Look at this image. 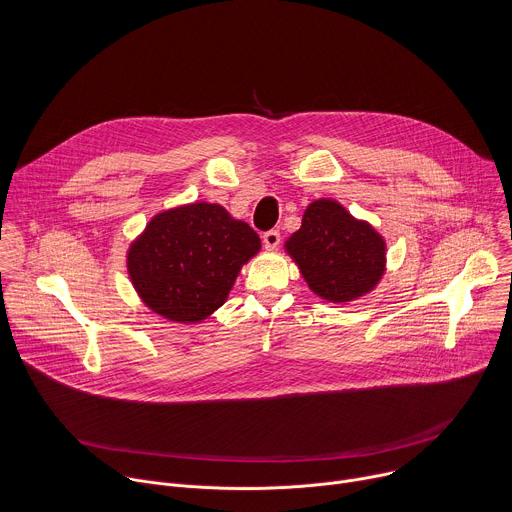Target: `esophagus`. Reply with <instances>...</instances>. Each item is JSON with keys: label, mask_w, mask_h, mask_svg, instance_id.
I'll list each match as a JSON object with an SVG mask.
<instances>
[{"label": "esophagus", "mask_w": 512, "mask_h": 512, "mask_svg": "<svg viewBox=\"0 0 512 512\" xmlns=\"http://www.w3.org/2000/svg\"><path fill=\"white\" fill-rule=\"evenodd\" d=\"M263 243H265V247L269 249V251H273V249H277L279 247V243H281V235H279V231H267L265 235H263Z\"/></svg>", "instance_id": "obj_1"}]
</instances>
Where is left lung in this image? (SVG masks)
Returning <instances> with one entry per match:
<instances>
[{
    "mask_svg": "<svg viewBox=\"0 0 512 512\" xmlns=\"http://www.w3.org/2000/svg\"><path fill=\"white\" fill-rule=\"evenodd\" d=\"M307 287L327 303L356 301L386 273V239L335 199L307 205L301 227L285 241Z\"/></svg>",
    "mask_w": 512,
    "mask_h": 512,
    "instance_id": "left-lung-1",
    "label": "left lung"
}]
</instances>
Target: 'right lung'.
Wrapping results in <instances>:
<instances>
[{"label":"right lung","instance_id":"obj_1","mask_svg":"<svg viewBox=\"0 0 512 512\" xmlns=\"http://www.w3.org/2000/svg\"><path fill=\"white\" fill-rule=\"evenodd\" d=\"M259 235L217 203L197 201L156 213L126 251L140 301L175 323H201L229 297Z\"/></svg>","mask_w":512,"mask_h":512}]
</instances>
